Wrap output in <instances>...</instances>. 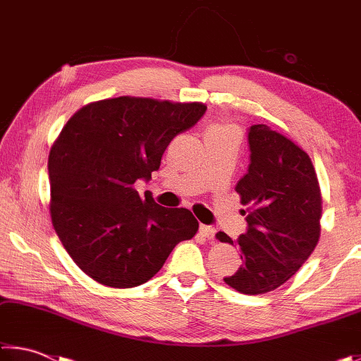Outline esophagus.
Here are the masks:
<instances>
[{
    "label": "esophagus",
    "instance_id": "obj_1",
    "mask_svg": "<svg viewBox=\"0 0 361 361\" xmlns=\"http://www.w3.org/2000/svg\"><path fill=\"white\" fill-rule=\"evenodd\" d=\"M200 234H202V237H205L207 240H213L215 239V234H216V229L212 228V226H207V224H200Z\"/></svg>",
    "mask_w": 361,
    "mask_h": 361
}]
</instances>
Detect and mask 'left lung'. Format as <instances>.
Wrapping results in <instances>:
<instances>
[{"label": "left lung", "mask_w": 361, "mask_h": 361, "mask_svg": "<svg viewBox=\"0 0 361 361\" xmlns=\"http://www.w3.org/2000/svg\"><path fill=\"white\" fill-rule=\"evenodd\" d=\"M250 166L237 183L250 209L247 231L237 240L218 232L219 242L240 247L242 266L224 282L243 295L279 288L298 272L319 242L322 195L309 156L266 124L248 127Z\"/></svg>", "instance_id": "1"}]
</instances>
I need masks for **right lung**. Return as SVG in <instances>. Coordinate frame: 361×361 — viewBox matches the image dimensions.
<instances>
[{
  "mask_svg": "<svg viewBox=\"0 0 361 361\" xmlns=\"http://www.w3.org/2000/svg\"><path fill=\"white\" fill-rule=\"evenodd\" d=\"M202 103L118 97L84 106L49 154L51 216L60 242L90 279L138 286L161 271L197 219L133 189L161 167L170 142L205 114Z\"/></svg>",
  "mask_w": 361,
  "mask_h": 361,
  "instance_id": "add662e5",
  "label": "right lung"
}]
</instances>
